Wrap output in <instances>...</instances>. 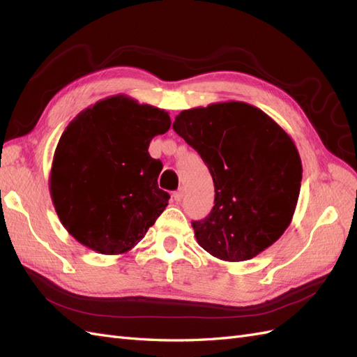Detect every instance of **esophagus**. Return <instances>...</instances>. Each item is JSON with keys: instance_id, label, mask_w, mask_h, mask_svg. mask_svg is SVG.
Segmentation results:
<instances>
[{"instance_id": "1", "label": "esophagus", "mask_w": 357, "mask_h": 357, "mask_svg": "<svg viewBox=\"0 0 357 357\" xmlns=\"http://www.w3.org/2000/svg\"><path fill=\"white\" fill-rule=\"evenodd\" d=\"M172 197H174V199H176L177 202H180V201L183 199V197H185V190L178 189L177 192H174V195H172Z\"/></svg>"}]
</instances>
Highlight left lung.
I'll return each instance as SVG.
<instances>
[{
  "label": "left lung",
  "instance_id": "1",
  "mask_svg": "<svg viewBox=\"0 0 357 357\" xmlns=\"http://www.w3.org/2000/svg\"><path fill=\"white\" fill-rule=\"evenodd\" d=\"M174 131L197 150L214 183V207L192 222L198 244L228 262L248 261L284 234L299 198L302 164L294 139L241 101L183 110Z\"/></svg>",
  "mask_w": 357,
  "mask_h": 357
}]
</instances>
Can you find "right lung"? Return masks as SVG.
<instances>
[{
	"label": "right lung",
	"mask_w": 357,
	"mask_h": 357,
	"mask_svg": "<svg viewBox=\"0 0 357 357\" xmlns=\"http://www.w3.org/2000/svg\"><path fill=\"white\" fill-rule=\"evenodd\" d=\"M169 114L113 95L75 116L62 132L50 169V197L63 228L102 255H122L143 240L168 205L160 160L149 155Z\"/></svg>",
	"instance_id": "obj_1"
}]
</instances>
